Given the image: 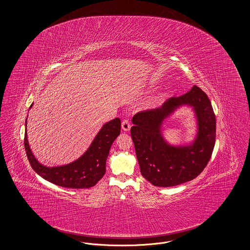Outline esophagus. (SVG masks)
<instances>
[{
    "label": "esophagus",
    "mask_w": 250,
    "mask_h": 250,
    "mask_svg": "<svg viewBox=\"0 0 250 250\" xmlns=\"http://www.w3.org/2000/svg\"><path fill=\"white\" fill-rule=\"evenodd\" d=\"M130 122L128 120H124L122 122V129L125 132L130 130Z\"/></svg>",
    "instance_id": "esophagus-1"
}]
</instances>
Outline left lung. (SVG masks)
<instances>
[{
	"mask_svg": "<svg viewBox=\"0 0 250 250\" xmlns=\"http://www.w3.org/2000/svg\"><path fill=\"white\" fill-rule=\"evenodd\" d=\"M193 106L198 134L188 146H172L161 133L162 123L180 105ZM131 137L144 178L155 187L168 188L188 182L207 166L215 143V115L211 101L200 87L178 97H171L162 107L134 115Z\"/></svg>",
	"mask_w": 250,
	"mask_h": 250,
	"instance_id": "obj_1",
	"label": "left lung"
}]
</instances>
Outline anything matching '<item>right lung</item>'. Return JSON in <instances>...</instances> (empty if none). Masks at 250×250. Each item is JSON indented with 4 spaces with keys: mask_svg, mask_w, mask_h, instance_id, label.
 <instances>
[{
    "mask_svg": "<svg viewBox=\"0 0 250 250\" xmlns=\"http://www.w3.org/2000/svg\"><path fill=\"white\" fill-rule=\"evenodd\" d=\"M120 132L121 120L119 118L107 122L98 132L91 146L83 155L76 161L64 166L48 167L40 164L31 151L26 132L24 147L33 169L42 178L62 188H90L104 176L109 149L119 136Z\"/></svg>",
    "mask_w": 250,
    "mask_h": 250,
    "instance_id": "1",
    "label": "right lung"
}]
</instances>
